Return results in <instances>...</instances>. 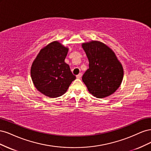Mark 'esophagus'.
Masks as SVG:
<instances>
[{
	"label": "esophagus",
	"instance_id": "obj_1",
	"mask_svg": "<svg viewBox=\"0 0 151 151\" xmlns=\"http://www.w3.org/2000/svg\"><path fill=\"white\" fill-rule=\"evenodd\" d=\"M82 75H83V74H82V73H80V74H79L78 75L76 76V77L77 79H81L82 77Z\"/></svg>",
	"mask_w": 151,
	"mask_h": 151
}]
</instances>
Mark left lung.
<instances>
[{
  "label": "left lung",
  "instance_id": "obj_1",
  "mask_svg": "<svg viewBox=\"0 0 151 151\" xmlns=\"http://www.w3.org/2000/svg\"><path fill=\"white\" fill-rule=\"evenodd\" d=\"M82 47L89 60V68L83 81L89 92L98 98L111 95L118 89L123 77V68L113 50L99 41L83 43Z\"/></svg>",
  "mask_w": 151,
  "mask_h": 151
}]
</instances>
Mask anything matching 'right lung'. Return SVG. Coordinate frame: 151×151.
Instances as JSON below:
<instances>
[{
  "mask_svg": "<svg viewBox=\"0 0 151 151\" xmlns=\"http://www.w3.org/2000/svg\"><path fill=\"white\" fill-rule=\"evenodd\" d=\"M68 51V47L54 41L41 49L32 63V81L37 90L46 96H61L76 78L65 62Z\"/></svg>",
  "mask_w": 151,
  "mask_h": 151,
  "instance_id": "obj_1",
  "label": "right lung"
}]
</instances>
